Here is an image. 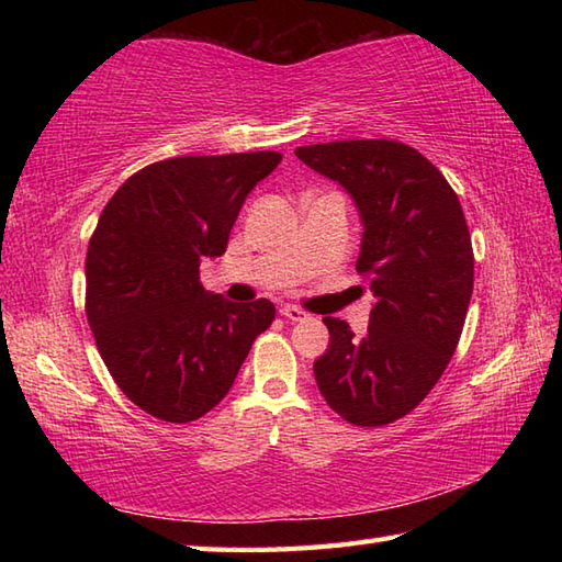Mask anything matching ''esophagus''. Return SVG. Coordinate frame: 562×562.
Returning <instances> with one entry per match:
<instances>
[{
  "mask_svg": "<svg viewBox=\"0 0 562 562\" xmlns=\"http://www.w3.org/2000/svg\"><path fill=\"white\" fill-rule=\"evenodd\" d=\"M280 316L290 318V321H304L308 314L304 312V308H300V306L288 304V306H282V308H280Z\"/></svg>",
  "mask_w": 562,
  "mask_h": 562,
  "instance_id": "esophagus-1",
  "label": "esophagus"
}]
</instances>
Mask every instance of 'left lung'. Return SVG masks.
I'll use <instances>...</instances> for the list:
<instances>
[{
    "label": "left lung",
    "instance_id": "1",
    "mask_svg": "<svg viewBox=\"0 0 562 562\" xmlns=\"http://www.w3.org/2000/svg\"><path fill=\"white\" fill-rule=\"evenodd\" d=\"M294 154L360 207L357 272L376 296L364 338L340 318H324L330 345L314 362L318 391L350 425L396 423L435 389L461 338L473 294L461 202L432 161L396 139L328 142Z\"/></svg>",
    "mask_w": 562,
    "mask_h": 562
}]
</instances>
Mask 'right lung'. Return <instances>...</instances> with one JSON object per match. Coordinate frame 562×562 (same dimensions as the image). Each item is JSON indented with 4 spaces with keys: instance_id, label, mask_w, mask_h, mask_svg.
<instances>
[{
    "instance_id": "add662e5",
    "label": "right lung",
    "mask_w": 562,
    "mask_h": 562,
    "mask_svg": "<svg viewBox=\"0 0 562 562\" xmlns=\"http://www.w3.org/2000/svg\"><path fill=\"white\" fill-rule=\"evenodd\" d=\"M280 151L176 157L133 173L103 207L87 250V318L125 396L164 423L210 413L274 321L268 300L232 304L200 284L246 195Z\"/></svg>"
}]
</instances>
